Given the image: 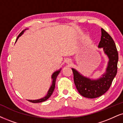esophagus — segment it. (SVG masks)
Listing matches in <instances>:
<instances>
[{"instance_id":"esophagus-1","label":"esophagus","mask_w":123,"mask_h":123,"mask_svg":"<svg viewBox=\"0 0 123 123\" xmlns=\"http://www.w3.org/2000/svg\"><path fill=\"white\" fill-rule=\"evenodd\" d=\"M66 63L68 65H70L71 63H72V61H71V60H70V59H68V60H67L66 61Z\"/></svg>"}]
</instances>
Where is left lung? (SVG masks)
<instances>
[{
  "mask_svg": "<svg viewBox=\"0 0 123 123\" xmlns=\"http://www.w3.org/2000/svg\"><path fill=\"white\" fill-rule=\"evenodd\" d=\"M101 39L98 47L103 48L109 59L105 72L97 79L84 76L72 68L74 79L78 92L85 98H93L105 93L110 88L117 70L119 56L116 45L112 37L103 28L101 29Z\"/></svg>",
  "mask_w": 123,
  "mask_h": 123,
  "instance_id": "1",
  "label": "left lung"
}]
</instances>
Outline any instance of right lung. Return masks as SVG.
Returning <instances> with one entry per match:
<instances>
[{"instance_id":"add662e5","label":"right lung","mask_w":123,"mask_h":123,"mask_svg":"<svg viewBox=\"0 0 123 123\" xmlns=\"http://www.w3.org/2000/svg\"><path fill=\"white\" fill-rule=\"evenodd\" d=\"M26 30L27 29H25V30H23V31H22V32H21L20 34L19 35H18L17 39H16V42H15V43H16V42H17L18 39H19V37H20V36H22V35L23 34L24 32H25ZM60 71H61V68H60V69H59V70L55 71V72H54V73H53V74L52 75V76H51V78H52V85H51V87H50V88H49V90L48 91L47 94V95H45V96H44L43 98H40V99H37V100H28L29 101H30V102L33 103H37L43 102V101L47 100L48 98H49V97L51 96V95H52L53 92H54L55 87L56 79V78H57V75H59V73H60Z\"/></svg>"}]
</instances>
